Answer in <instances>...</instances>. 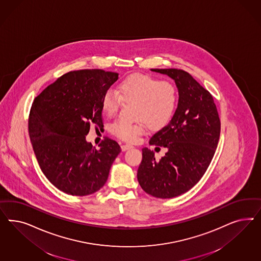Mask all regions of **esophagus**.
Here are the masks:
<instances>
[{"label":"esophagus","instance_id":"esophagus-1","mask_svg":"<svg viewBox=\"0 0 261 261\" xmlns=\"http://www.w3.org/2000/svg\"><path fill=\"white\" fill-rule=\"evenodd\" d=\"M131 148H133V146L131 144H123V145H121V150L122 151L129 150Z\"/></svg>","mask_w":261,"mask_h":261}]
</instances>
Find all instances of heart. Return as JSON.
<instances>
[{"label": "heart", "instance_id": "b5f03b06", "mask_svg": "<svg viewBox=\"0 0 261 261\" xmlns=\"http://www.w3.org/2000/svg\"><path fill=\"white\" fill-rule=\"evenodd\" d=\"M119 94L108 89L102 96L101 106L106 115H114L125 101L138 103L135 117L139 121L129 123L118 119L111 124V132L125 142H134L145 131V123L151 129L165 126L172 119L178 103V90L170 81H161L150 75L131 74L119 85Z\"/></svg>", "mask_w": 261, "mask_h": 261}]
</instances>
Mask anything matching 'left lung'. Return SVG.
<instances>
[{
  "instance_id": "1",
  "label": "left lung",
  "mask_w": 261,
  "mask_h": 261,
  "mask_svg": "<svg viewBox=\"0 0 261 261\" xmlns=\"http://www.w3.org/2000/svg\"><path fill=\"white\" fill-rule=\"evenodd\" d=\"M173 79L178 88L177 109L168 124L152 136L150 145L167 152L160 161L142 148L138 181L156 198H173L189 191L205 174L216 150L221 123L213 95L189 72L178 69H152Z\"/></svg>"
}]
</instances>
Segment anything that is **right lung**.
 Masks as SVG:
<instances>
[{"instance_id": "1", "label": "right lung", "mask_w": 261, "mask_h": 261, "mask_svg": "<svg viewBox=\"0 0 261 261\" xmlns=\"http://www.w3.org/2000/svg\"><path fill=\"white\" fill-rule=\"evenodd\" d=\"M119 73L103 70L69 71L33 102L29 134L40 168L58 190L85 196L100 190L121 151L105 138L95 149L86 141L91 123L103 126L101 100Z\"/></svg>"}]
</instances>
